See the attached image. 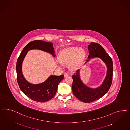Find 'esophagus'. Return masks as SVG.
Masks as SVG:
<instances>
[{
	"instance_id": "esophagus-1",
	"label": "esophagus",
	"mask_w": 130,
	"mask_h": 130,
	"mask_svg": "<svg viewBox=\"0 0 130 130\" xmlns=\"http://www.w3.org/2000/svg\"><path fill=\"white\" fill-rule=\"evenodd\" d=\"M64 77L68 76V74H67V73H64Z\"/></svg>"
}]
</instances>
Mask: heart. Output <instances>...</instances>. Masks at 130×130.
I'll return each instance as SVG.
<instances>
[{
  "mask_svg": "<svg viewBox=\"0 0 130 130\" xmlns=\"http://www.w3.org/2000/svg\"><path fill=\"white\" fill-rule=\"evenodd\" d=\"M85 51L82 48L73 47L63 51L59 55L58 60L63 65L69 64L71 69H74L84 59Z\"/></svg>",
  "mask_w": 130,
  "mask_h": 130,
  "instance_id": "1",
  "label": "heart"
}]
</instances>
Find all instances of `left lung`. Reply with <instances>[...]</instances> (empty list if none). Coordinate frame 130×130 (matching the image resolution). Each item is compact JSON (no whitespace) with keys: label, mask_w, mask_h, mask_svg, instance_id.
<instances>
[{"label":"left lung","mask_w":130,"mask_h":130,"mask_svg":"<svg viewBox=\"0 0 130 130\" xmlns=\"http://www.w3.org/2000/svg\"><path fill=\"white\" fill-rule=\"evenodd\" d=\"M88 49L89 55L87 62L90 59L99 57L106 63L108 68L104 82L100 87L95 89L88 88L83 83L80 78L79 69L72 76L73 93L80 101L85 103L92 102L104 96L110 88L113 77V62L104 49L100 44L95 42H91L88 45Z\"/></svg>","instance_id":"1"}]
</instances>
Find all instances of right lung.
I'll list each match as a JSON object with an SVG mask.
<instances>
[{"instance_id": "right-lung-1", "label": "right lung", "mask_w": 130, "mask_h": 130, "mask_svg": "<svg viewBox=\"0 0 130 130\" xmlns=\"http://www.w3.org/2000/svg\"><path fill=\"white\" fill-rule=\"evenodd\" d=\"M34 49L45 51L55 56L54 48L52 43L41 40H35L30 42L23 48L17 60V82L21 90L25 95L33 101L44 102L49 101L55 96L58 84L63 79L64 75H51L45 82L36 85L30 84L26 81L22 74V63L28 51Z\"/></svg>"}]
</instances>
